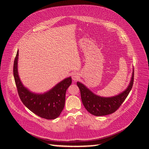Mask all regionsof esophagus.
Returning <instances> with one entry per match:
<instances>
[{
  "label": "esophagus",
  "mask_w": 149,
  "mask_h": 149,
  "mask_svg": "<svg viewBox=\"0 0 149 149\" xmlns=\"http://www.w3.org/2000/svg\"><path fill=\"white\" fill-rule=\"evenodd\" d=\"M72 78L74 81H76V80L79 79V74H78L77 73H74L72 75Z\"/></svg>",
  "instance_id": "1"
}]
</instances>
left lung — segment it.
I'll return each mask as SVG.
<instances>
[{"instance_id":"obj_1","label":"left lung","mask_w":149,"mask_h":149,"mask_svg":"<svg viewBox=\"0 0 149 149\" xmlns=\"http://www.w3.org/2000/svg\"><path fill=\"white\" fill-rule=\"evenodd\" d=\"M134 80V71L133 72L130 83L123 93L111 97H102L94 94L79 82H77V86L81 91V100L87 111L94 116H105L110 114L120 107V106L127 97L132 88Z\"/></svg>"}]
</instances>
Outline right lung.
I'll list each match as a JSON object with an SVG mask.
<instances>
[{
    "label": "right lung",
    "mask_w": 149,
    "mask_h": 149,
    "mask_svg": "<svg viewBox=\"0 0 149 149\" xmlns=\"http://www.w3.org/2000/svg\"><path fill=\"white\" fill-rule=\"evenodd\" d=\"M17 51L14 62L13 74L17 93L21 101L30 111L38 116L47 120H54L63 111L65 101L66 91L72 84V78L68 77L56 84L53 89L43 94L30 92L23 86L17 72Z\"/></svg>",
    "instance_id": "right-lung-1"
}]
</instances>
